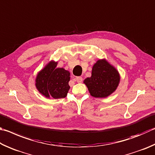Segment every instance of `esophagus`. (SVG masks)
<instances>
[{
  "mask_svg": "<svg viewBox=\"0 0 155 155\" xmlns=\"http://www.w3.org/2000/svg\"><path fill=\"white\" fill-rule=\"evenodd\" d=\"M75 80L77 81V82H78V83H81V82H82L83 79H82V77H80V76H78V77H76V78H75Z\"/></svg>",
  "mask_w": 155,
  "mask_h": 155,
  "instance_id": "1",
  "label": "esophagus"
}]
</instances>
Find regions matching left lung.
I'll return each instance as SVG.
<instances>
[{"label":"left lung","mask_w":155,"mask_h":155,"mask_svg":"<svg viewBox=\"0 0 155 155\" xmlns=\"http://www.w3.org/2000/svg\"><path fill=\"white\" fill-rule=\"evenodd\" d=\"M120 75L114 67L106 60L97 61L93 65L92 75L84 81L91 96L96 98L107 97L117 88L120 82Z\"/></svg>","instance_id":"obj_1"}]
</instances>
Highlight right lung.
I'll return each instance as SVG.
<instances>
[{
  "label": "right lung",
  "instance_id": "obj_1",
  "mask_svg": "<svg viewBox=\"0 0 155 155\" xmlns=\"http://www.w3.org/2000/svg\"><path fill=\"white\" fill-rule=\"evenodd\" d=\"M57 62L50 61L38 73L35 86L42 95L47 98H64L70 86V73L63 68H57Z\"/></svg>",
  "mask_w": 155,
  "mask_h": 155
}]
</instances>
